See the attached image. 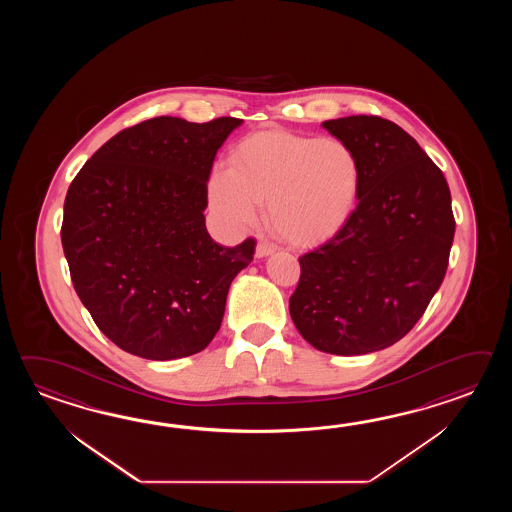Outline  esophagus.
Returning a JSON list of instances; mask_svg holds the SVG:
<instances>
[{"mask_svg":"<svg viewBox=\"0 0 512 512\" xmlns=\"http://www.w3.org/2000/svg\"><path fill=\"white\" fill-rule=\"evenodd\" d=\"M276 251V247L269 243V241H260L258 245H256V258H265V256H269L272 252Z\"/></svg>","mask_w":512,"mask_h":512,"instance_id":"esophagus-1","label":"esophagus"}]
</instances>
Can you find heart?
Segmentation results:
<instances>
[{"label": "heart", "instance_id": "obj_1", "mask_svg": "<svg viewBox=\"0 0 512 512\" xmlns=\"http://www.w3.org/2000/svg\"><path fill=\"white\" fill-rule=\"evenodd\" d=\"M362 163L337 137L256 131L236 146L232 163L214 166L208 205L232 230L249 229L267 203L272 227L296 245L329 240L355 212Z\"/></svg>", "mask_w": 512, "mask_h": 512}]
</instances>
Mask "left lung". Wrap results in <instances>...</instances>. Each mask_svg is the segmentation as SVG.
<instances>
[{
  "label": "left lung",
  "mask_w": 512,
  "mask_h": 512,
  "mask_svg": "<svg viewBox=\"0 0 512 512\" xmlns=\"http://www.w3.org/2000/svg\"><path fill=\"white\" fill-rule=\"evenodd\" d=\"M359 153L362 186L348 223L300 258L289 313L318 351L390 348L417 324L445 278L456 221L445 175L390 120L322 122Z\"/></svg>",
  "instance_id": "8db88e82"
}]
</instances>
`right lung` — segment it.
Wrapping results in <instances>:
<instances>
[{"label": "right lung", "mask_w": 512, "mask_h": 512, "mask_svg": "<svg viewBox=\"0 0 512 512\" xmlns=\"http://www.w3.org/2000/svg\"><path fill=\"white\" fill-rule=\"evenodd\" d=\"M241 122L144 120L98 148L67 190L62 247L75 291L131 355L181 359L219 331L256 241L221 247L203 212L216 153Z\"/></svg>", "instance_id": "add662e5"}]
</instances>
